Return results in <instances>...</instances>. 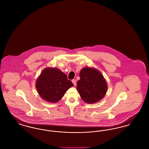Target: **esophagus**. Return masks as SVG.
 Returning <instances> with one entry per match:
<instances>
[{
    "mask_svg": "<svg viewBox=\"0 0 149 149\" xmlns=\"http://www.w3.org/2000/svg\"><path fill=\"white\" fill-rule=\"evenodd\" d=\"M72 83L74 84V86H75L76 84H77V81H76V80H75V79H72Z\"/></svg>",
    "mask_w": 149,
    "mask_h": 149,
    "instance_id": "1",
    "label": "esophagus"
}]
</instances>
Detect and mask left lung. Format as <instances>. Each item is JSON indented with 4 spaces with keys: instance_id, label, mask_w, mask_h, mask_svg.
<instances>
[{
    "instance_id": "8db88e82",
    "label": "left lung",
    "mask_w": 149,
    "mask_h": 149,
    "mask_svg": "<svg viewBox=\"0 0 149 149\" xmlns=\"http://www.w3.org/2000/svg\"><path fill=\"white\" fill-rule=\"evenodd\" d=\"M77 90L81 99L87 103H94L102 99L107 90V83L98 70L84 68L79 73Z\"/></svg>"
}]
</instances>
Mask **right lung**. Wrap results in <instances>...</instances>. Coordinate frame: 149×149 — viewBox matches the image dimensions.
I'll return each instance as SVG.
<instances>
[{
	"label": "right lung",
	"instance_id": "add662e5",
	"mask_svg": "<svg viewBox=\"0 0 149 149\" xmlns=\"http://www.w3.org/2000/svg\"><path fill=\"white\" fill-rule=\"evenodd\" d=\"M74 86L66 74L56 68H47L37 79L36 87L42 99L56 103L61 99L66 91Z\"/></svg>",
	"mask_w": 149,
	"mask_h": 149
}]
</instances>
